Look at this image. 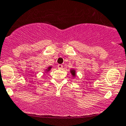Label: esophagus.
<instances>
[{"mask_svg":"<svg viewBox=\"0 0 126 126\" xmlns=\"http://www.w3.org/2000/svg\"><path fill=\"white\" fill-rule=\"evenodd\" d=\"M57 67H58V69H62L63 68V66L62 65V64H58L57 65Z\"/></svg>","mask_w":126,"mask_h":126,"instance_id":"34e87169","label":"esophagus"}]
</instances>
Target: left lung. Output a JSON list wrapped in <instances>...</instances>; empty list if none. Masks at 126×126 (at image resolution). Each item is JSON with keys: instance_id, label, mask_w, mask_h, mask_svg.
Here are the masks:
<instances>
[{"instance_id": "8db88e82", "label": "left lung", "mask_w": 126, "mask_h": 126, "mask_svg": "<svg viewBox=\"0 0 126 126\" xmlns=\"http://www.w3.org/2000/svg\"><path fill=\"white\" fill-rule=\"evenodd\" d=\"M70 72H71V73L72 74V75L73 76H76V73H75V70H71Z\"/></svg>"}]
</instances>
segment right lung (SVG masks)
Returning a JSON list of instances; mask_svg holds the SVG:
<instances>
[{
	"instance_id": "1",
	"label": "right lung",
	"mask_w": 126,
	"mask_h": 126,
	"mask_svg": "<svg viewBox=\"0 0 126 126\" xmlns=\"http://www.w3.org/2000/svg\"><path fill=\"white\" fill-rule=\"evenodd\" d=\"M51 68V66H50V67H48V69H47V71H49L50 70V69Z\"/></svg>"
}]
</instances>
